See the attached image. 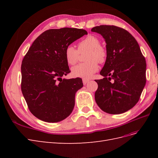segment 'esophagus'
Wrapping results in <instances>:
<instances>
[{"label":"esophagus","mask_w":158,"mask_h":158,"mask_svg":"<svg viewBox=\"0 0 158 158\" xmlns=\"http://www.w3.org/2000/svg\"><path fill=\"white\" fill-rule=\"evenodd\" d=\"M89 80H88V79H83L82 80V82H83V84H84V85H85L87 83H88L89 82Z\"/></svg>","instance_id":"1"}]
</instances>
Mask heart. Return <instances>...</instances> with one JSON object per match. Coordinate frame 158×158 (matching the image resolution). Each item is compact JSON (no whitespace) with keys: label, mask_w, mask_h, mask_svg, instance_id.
Returning <instances> with one entry per match:
<instances>
[{"label":"heart","mask_w":158,"mask_h":158,"mask_svg":"<svg viewBox=\"0 0 158 158\" xmlns=\"http://www.w3.org/2000/svg\"><path fill=\"white\" fill-rule=\"evenodd\" d=\"M87 51L85 60L88 62L80 63L72 69V74L76 78L88 79L98 70L99 63H103L107 58V51L100 45L98 38L89 35L78 44V49L73 45H69L65 49V59L70 65L76 63L80 53Z\"/></svg>","instance_id":"1"}]
</instances>
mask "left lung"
Instances as JSON below:
<instances>
[{"instance_id":"8db88e82","label":"left lung","mask_w":158,"mask_h":158,"mask_svg":"<svg viewBox=\"0 0 158 158\" xmlns=\"http://www.w3.org/2000/svg\"><path fill=\"white\" fill-rule=\"evenodd\" d=\"M91 31L102 35L107 51L100 72L104 78L95 80L98 84L95 102L106 113H125L138 103L146 85L145 58L135 38L123 28L102 25Z\"/></svg>"}]
</instances>
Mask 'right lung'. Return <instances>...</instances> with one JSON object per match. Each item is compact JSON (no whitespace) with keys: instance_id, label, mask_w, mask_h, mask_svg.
I'll list each match as a JSON object with an SVG mask.
<instances>
[{"instance_id":"1","label":"right lung","mask_w":158,"mask_h":158,"mask_svg":"<svg viewBox=\"0 0 158 158\" xmlns=\"http://www.w3.org/2000/svg\"><path fill=\"white\" fill-rule=\"evenodd\" d=\"M87 31L77 28L48 30L30 47L21 66V89L30 112L47 123L68 117L75 105V94L83 87L80 78H62L70 73L66 47Z\"/></svg>"}]
</instances>
